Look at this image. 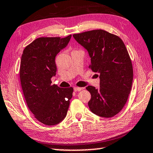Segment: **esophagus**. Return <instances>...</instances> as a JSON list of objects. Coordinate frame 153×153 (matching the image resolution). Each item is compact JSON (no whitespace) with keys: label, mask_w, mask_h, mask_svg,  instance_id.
<instances>
[{"label":"esophagus","mask_w":153,"mask_h":153,"mask_svg":"<svg viewBox=\"0 0 153 153\" xmlns=\"http://www.w3.org/2000/svg\"><path fill=\"white\" fill-rule=\"evenodd\" d=\"M74 91L75 92H77V91H81V90L83 89V88H80V87H74Z\"/></svg>","instance_id":"esophagus-1"}]
</instances>
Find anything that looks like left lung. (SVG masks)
I'll return each mask as SVG.
<instances>
[{"instance_id": "obj_1", "label": "left lung", "mask_w": 153, "mask_h": 153, "mask_svg": "<svg viewBox=\"0 0 153 153\" xmlns=\"http://www.w3.org/2000/svg\"><path fill=\"white\" fill-rule=\"evenodd\" d=\"M91 58L89 68L99 74L100 87L88 86V106L93 113L109 118L117 115L128 100L133 81L132 63L122 40L102 30L73 35Z\"/></svg>"}]
</instances>
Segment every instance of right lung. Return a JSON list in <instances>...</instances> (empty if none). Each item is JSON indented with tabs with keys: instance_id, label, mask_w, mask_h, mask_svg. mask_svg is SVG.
I'll return each mask as SVG.
<instances>
[{
	"instance_id": "obj_1",
	"label": "right lung",
	"mask_w": 153,
	"mask_h": 153,
	"mask_svg": "<svg viewBox=\"0 0 153 153\" xmlns=\"http://www.w3.org/2000/svg\"><path fill=\"white\" fill-rule=\"evenodd\" d=\"M71 37L38 38L23 51L19 76L25 102L36 120L46 126L63 120L72 98L73 88H62L51 81L56 71L55 56Z\"/></svg>"
}]
</instances>
